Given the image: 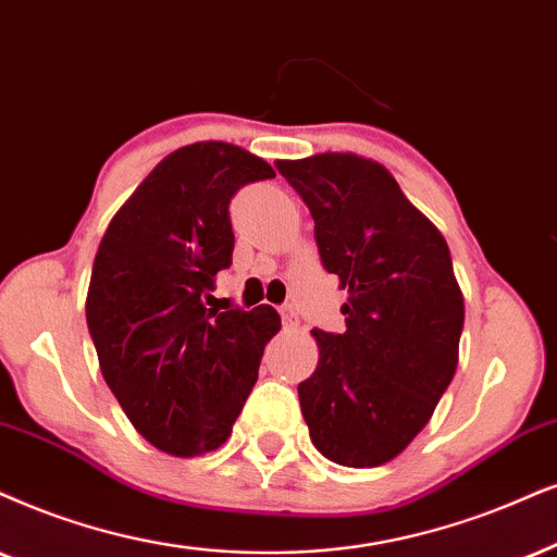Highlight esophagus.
<instances>
[{
    "label": "esophagus",
    "mask_w": 557,
    "mask_h": 557,
    "mask_svg": "<svg viewBox=\"0 0 557 557\" xmlns=\"http://www.w3.org/2000/svg\"><path fill=\"white\" fill-rule=\"evenodd\" d=\"M280 315H283L285 326H298V311H295L290 302H285V306H280Z\"/></svg>",
    "instance_id": "34e87169"
}]
</instances>
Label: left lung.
Segmentation results:
<instances>
[{
	"label": "left lung",
	"instance_id": "1",
	"mask_svg": "<svg viewBox=\"0 0 557 557\" xmlns=\"http://www.w3.org/2000/svg\"><path fill=\"white\" fill-rule=\"evenodd\" d=\"M315 223L321 264L349 293L344 334L313 329L319 364L298 385L323 457L375 468L404 453L453 383L466 302L445 236L393 174L357 153L277 161Z\"/></svg>",
	"mask_w": 557,
	"mask_h": 557
}]
</instances>
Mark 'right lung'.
<instances>
[{"instance_id": "obj_1", "label": "right lung", "mask_w": 557, "mask_h": 557, "mask_svg": "<svg viewBox=\"0 0 557 557\" xmlns=\"http://www.w3.org/2000/svg\"><path fill=\"white\" fill-rule=\"evenodd\" d=\"M274 169L242 146L200 140L161 159L104 231L87 326L112 396L161 453L218 449L280 331L272 306L215 311L202 298L231 267V197Z\"/></svg>"}]
</instances>
